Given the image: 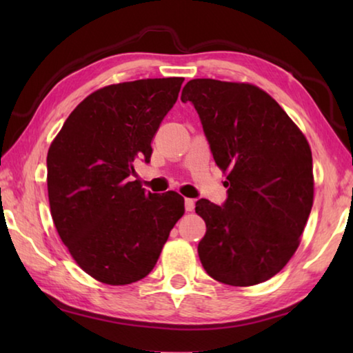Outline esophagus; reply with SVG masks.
Listing matches in <instances>:
<instances>
[{
  "label": "esophagus",
  "instance_id": "obj_1",
  "mask_svg": "<svg viewBox=\"0 0 353 353\" xmlns=\"http://www.w3.org/2000/svg\"><path fill=\"white\" fill-rule=\"evenodd\" d=\"M185 210H187V212L194 210V199H190V198L185 199Z\"/></svg>",
  "mask_w": 353,
  "mask_h": 353
}]
</instances>
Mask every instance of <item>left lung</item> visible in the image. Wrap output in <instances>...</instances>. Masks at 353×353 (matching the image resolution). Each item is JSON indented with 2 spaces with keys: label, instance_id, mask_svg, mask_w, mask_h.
I'll use <instances>...</instances> for the list:
<instances>
[{
  "label": "left lung",
  "instance_id": "obj_1",
  "mask_svg": "<svg viewBox=\"0 0 353 353\" xmlns=\"http://www.w3.org/2000/svg\"><path fill=\"white\" fill-rule=\"evenodd\" d=\"M193 103L218 168L227 177L223 207L196 202L207 232L198 254L221 283L252 286L285 268L313 207L312 149L272 97L254 83L191 79Z\"/></svg>",
  "mask_w": 353,
  "mask_h": 353
}]
</instances>
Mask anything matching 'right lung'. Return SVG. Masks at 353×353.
<instances>
[{"label": "right lung", "instance_id": "1", "mask_svg": "<svg viewBox=\"0 0 353 353\" xmlns=\"http://www.w3.org/2000/svg\"><path fill=\"white\" fill-rule=\"evenodd\" d=\"M183 77L99 88L77 104L48 151V199L61 240L82 271L107 285L146 277L185 213L176 191L146 193L135 160L176 104Z\"/></svg>", "mask_w": 353, "mask_h": 353}]
</instances>
